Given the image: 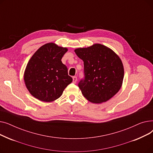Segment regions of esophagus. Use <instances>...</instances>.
I'll use <instances>...</instances> for the list:
<instances>
[{"mask_svg":"<svg viewBox=\"0 0 153 153\" xmlns=\"http://www.w3.org/2000/svg\"><path fill=\"white\" fill-rule=\"evenodd\" d=\"M72 82H73V83H74V84L76 83V82H77V77L74 76L73 77H72Z\"/></svg>","mask_w":153,"mask_h":153,"instance_id":"34e87169","label":"esophagus"}]
</instances>
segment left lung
<instances>
[{
    "label": "left lung",
    "instance_id": "left-lung-1",
    "mask_svg": "<svg viewBox=\"0 0 153 153\" xmlns=\"http://www.w3.org/2000/svg\"><path fill=\"white\" fill-rule=\"evenodd\" d=\"M84 61V79L78 85L84 97L94 103L110 100L120 91L124 68L119 56L110 48L99 43L74 50Z\"/></svg>",
    "mask_w": 153,
    "mask_h": 153
}]
</instances>
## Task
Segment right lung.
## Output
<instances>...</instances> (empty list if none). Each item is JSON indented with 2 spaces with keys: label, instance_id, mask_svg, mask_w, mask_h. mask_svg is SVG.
<instances>
[{
  "label": "right lung",
  "instance_id": "add662e5",
  "mask_svg": "<svg viewBox=\"0 0 153 153\" xmlns=\"http://www.w3.org/2000/svg\"><path fill=\"white\" fill-rule=\"evenodd\" d=\"M67 48L48 43L31 56L24 72V81L28 91L38 100L51 102L59 98L72 82L67 67L61 59Z\"/></svg>",
  "mask_w": 153,
  "mask_h": 153
}]
</instances>
